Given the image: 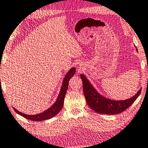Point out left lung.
Wrapping results in <instances>:
<instances>
[{"instance_id":"8db88e82","label":"left lung","mask_w":148,"mask_h":148,"mask_svg":"<svg viewBox=\"0 0 148 148\" xmlns=\"http://www.w3.org/2000/svg\"><path fill=\"white\" fill-rule=\"evenodd\" d=\"M80 77L82 80L83 92L86 103L91 109L98 113L114 115L122 113L134 103L141 93V89L136 95L129 99L125 101H111L100 95L84 74H80Z\"/></svg>"}]
</instances>
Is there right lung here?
<instances>
[{"label":"right lung","instance_id":"right-lung-1","mask_svg":"<svg viewBox=\"0 0 148 148\" xmlns=\"http://www.w3.org/2000/svg\"><path fill=\"white\" fill-rule=\"evenodd\" d=\"M75 72H76V69H75L74 68H72V69H70V71L68 72L67 74L66 75L65 78L64 79L61 90H60L59 96H58L56 103H54L49 109L46 110V111H45L44 112H43L42 113H39L34 115H29L21 113V112L17 111V110L14 109V108H13L14 111H15L16 113H17L18 115L23 116V117L27 119L32 121H37L49 119L56 116L60 111H61L62 108L63 107L64 98H65L66 93L67 92L68 88V82H69L70 79L74 76Z\"/></svg>","mask_w":148,"mask_h":148}]
</instances>
